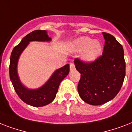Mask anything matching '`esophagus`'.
<instances>
[{"mask_svg":"<svg viewBox=\"0 0 132 132\" xmlns=\"http://www.w3.org/2000/svg\"><path fill=\"white\" fill-rule=\"evenodd\" d=\"M70 71H73L75 70V66L74 63H70Z\"/></svg>","mask_w":132,"mask_h":132,"instance_id":"obj_1","label":"esophagus"}]
</instances>
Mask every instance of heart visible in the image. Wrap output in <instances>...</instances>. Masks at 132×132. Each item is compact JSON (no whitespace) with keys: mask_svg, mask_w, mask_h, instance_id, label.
Wrapping results in <instances>:
<instances>
[{"mask_svg":"<svg viewBox=\"0 0 132 132\" xmlns=\"http://www.w3.org/2000/svg\"><path fill=\"white\" fill-rule=\"evenodd\" d=\"M75 51H84L81 57L87 62H92L98 57L101 51V46L97 40H93L88 37H80L72 43Z\"/></svg>","mask_w":132,"mask_h":132,"instance_id":"1","label":"heart"}]
</instances>
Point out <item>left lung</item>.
I'll return each mask as SVG.
<instances>
[{"instance_id":"obj_1","label":"left lung","mask_w":132,"mask_h":132,"mask_svg":"<svg viewBox=\"0 0 132 132\" xmlns=\"http://www.w3.org/2000/svg\"><path fill=\"white\" fill-rule=\"evenodd\" d=\"M105 45L103 55L92 62L75 60L81 74L77 90L84 101L99 105L114 98L121 90L125 76L123 48L111 34L103 33Z\"/></svg>"}]
</instances>
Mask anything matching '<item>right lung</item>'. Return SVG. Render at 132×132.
I'll use <instances>...</instances> for the list:
<instances>
[{"mask_svg":"<svg viewBox=\"0 0 132 132\" xmlns=\"http://www.w3.org/2000/svg\"><path fill=\"white\" fill-rule=\"evenodd\" d=\"M51 38L45 30H36L24 37L21 42L13 48L9 64V77L15 92L20 98L27 104L34 107H42L49 104L55 99L60 83L69 73V64L56 70L42 87L37 89L26 88L20 80L18 75V62L21 53L30 42H50Z\"/></svg>","mask_w":132,"mask_h":132,"instance_id":"add662e5","label":"right lung"}]
</instances>
